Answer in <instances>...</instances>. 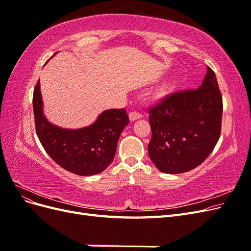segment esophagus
I'll return each mask as SVG.
<instances>
[{
	"instance_id": "obj_1",
	"label": "esophagus",
	"mask_w": 251,
	"mask_h": 251,
	"mask_svg": "<svg viewBox=\"0 0 251 251\" xmlns=\"http://www.w3.org/2000/svg\"><path fill=\"white\" fill-rule=\"evenodd\" d=\"M141 117H142V114L139 113V112L134 111V112H131V113H130V120H131V121H134V120H136V119H139V118H141Z\"/></svg>"
}]
</instances>
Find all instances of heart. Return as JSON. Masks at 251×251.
<instances>
[{"label": "heart", "instance_id": "heart-1", "mask_svg": "<svg viewBox=\"0 0 251 251\" xmlns=\"http://www.w3.org/2000/svg\"><path fill=\"white\" fill-rule=\"evenodd\" d=\"M164 92H165V89H163V93H164Z\"/></svg>", "mask_w": 251, "mask_h": 251}]
</instances>
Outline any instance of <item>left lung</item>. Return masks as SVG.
Wrapping results in <instances>:
<instances>
[{"label": "left lung", "mask_w": 251, "mask_h": 251, "mask_svg": "<svg viewBox=\"0 0 251 251\" xmlns=\"http://www.w3.org/2000/svg\"><path fill=\"white\" fill-rule=\"evenodd\" d=\"M222 113V95L209 67L200 88L178 91L150 108L148 148L156 168L181 174L200 165L221 135Z\"/></svg>", "instance_id": "obj_1"}]
</instances>
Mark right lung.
I'll return each mask as SVG.
<instances>
[{
	"label": "right lung",
	"mask_w": 251,
	"mask_h": 251,
	"mask_svg": "<svg viewBox=\"0 0 251 251\" xmlns=\"http://www.w3.org/2000/svg\"><path fill=\"white\" fill-rule=\"evenodd\" d=\"M35 130L43 148L59 166L78 176H92L112 163L119 136L128 124L126 109L103 111L89 126L67 130L44 116L40 80L33 91Z\"/></svg>",
	"instance_id": "obj_1"
}]
</instances>
